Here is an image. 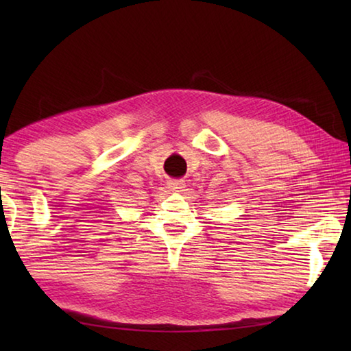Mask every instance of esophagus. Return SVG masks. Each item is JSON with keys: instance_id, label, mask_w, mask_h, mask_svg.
I'll return each mask as SVG.
<instances>
[{"instance_id": "esophagus-1", "label": "esophagus", "mask_w": 351, "mask_h": 351, "mask_svg": "<svg viewBox=\"0 0 351 351\" xmlns=\"http://www.w3.org/2000/svg\"><path fill=\"white\" fill-rule=\"evenodd\" d=\"M184 187V181L182 180H170L169 181V189H171V190H181Z\"/></svg>"}]
</instances>
